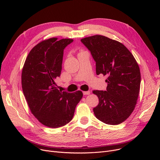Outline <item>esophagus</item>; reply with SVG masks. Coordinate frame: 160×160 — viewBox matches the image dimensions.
Returning <instances> with one entry per match:
<instances>
[{
	"label": "esophagus",
	"instance_id": "1",
	"mask_svg": "<svg viewBox=\"0 0 160 160\" xmlns=\"http://www.w3.org/2000/svg\"><path fill=\"white\" fill-rule=\"evenodd\" d=\"M83 94L84 95H88L90 94V91H83Z\"/></svg>",
	"mask_w": 160,
	"mask_h": 160
}]
</instances>
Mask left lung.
Listing matches in <instances>:
<instances>
[{"label":"left lung","instance_id":"left-lung-1","mask_svg":"<svg viewBox=\"0 0 160 160\" xmlns=\"http://www.w3.org/2000/svg\"><path fill=\"white\" fill-rule=\"evenodd\" d=\"M96 62V73L108 77L106 91H93L99 103L97 118L106 124L122 123L131 115L139 96L141 73L129 50L120 42L95 35L81 39Z\"/></svg>","mask_w":160,"mask_h":160}]
</instances>
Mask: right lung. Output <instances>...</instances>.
I'll return each instance as SVG.
<instances>
[{
	"label": "right lung",
	"mask_w": 160,
	"mask_h": 160,
	"mask_svg": "<svg viewBox=\"0 0 160 160\" xmlns=\"http://www.w3.org/2000/svg\"><path fill=\"white\" fill-rule=\"evenodd\" d=\"M73 39L52 38L40 42L29 52L21 75L23 93L36 118L50 128H59L69 122L83 97L59 91L56 79L62 68L63 50Z\"/></svg>",
	"instance_id": "1"
}]
</instances>
